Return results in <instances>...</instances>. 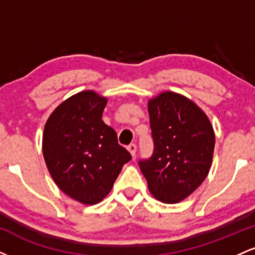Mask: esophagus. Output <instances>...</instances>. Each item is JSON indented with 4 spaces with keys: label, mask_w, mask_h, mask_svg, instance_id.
I'll list each match as a JSON object with an SVG mask.
<instances>
[{
    "label": "esophagus",
    "mask_w": 255,
    "mask_h": 255,
    "mask_svg": "<svg viewBox=\"0 0 255 255\" xmlns=\"http://www.w3.org/2000/svg\"><path fill=\"white\" fill-rule=\"evenodd\" d=\"M127 148H128V151L130 152V154L133 157H135V154H136V145L135 144H129L127 146Z\"/></svg>",
    "instance_id": "1"
}]
</instances>
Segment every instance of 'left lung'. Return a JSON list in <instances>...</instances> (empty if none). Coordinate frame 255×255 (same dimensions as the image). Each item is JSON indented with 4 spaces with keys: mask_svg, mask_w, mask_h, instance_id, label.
Listing matches in <instances>:
<instances>
[{
    "mask_svg": "<svg viewBox=\"0 0 255 255\" xmlns=\"http://www.w3.org/2000/svg\"><path fill=\"white\" fill-rule=\"evenodd\" d=\"M153 152L139 166L154 198L175 204L191 195L211 168L215 133L188 98L163 92L148 102Z\"/></svg>",
    "mask_w": 255,
    "mask_h": 255,
    "instance_id": "1",
    "label": "left lung"
}]
</instances>
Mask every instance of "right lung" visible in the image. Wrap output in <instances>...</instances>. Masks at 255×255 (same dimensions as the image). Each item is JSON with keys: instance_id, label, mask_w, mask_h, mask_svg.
Segmentation results:
<instances>
[{"instance_id": "right-lung-1", "label": "right lung", "mask_w": 255, "mask_h": 255, "mask_svg": "<svg viewBox=\"0 0 255 255\" xmlns=\"http://www.w3.org/2000/svg\"><path fill=\"white\" fill-rule=\"evenodd\" d=\"M107 98L83 91L60 104L46 121L43 154L61 191L85 205L102 201L130 153L102 120Z\"/></svg>"}]
</instances>
